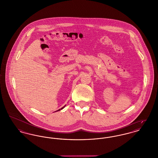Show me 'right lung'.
<instances>
[{
  "instance_id": "1",
  "label": "right lung",
  "mask_w": 158,
  "mask_h": 158,
  "mask_svg": "<svg viewBox=\"0 0 158 158\" xmlns=\"http://www.w3.org/2000/svg\"><path fill=\"white\" fill-rule=\"evenodd\" d=\"M66 106V105H64V106H63V107H62V108H60V109H59V110H57V111H60V110H62V109H63V108H64V106ZM56 111H55V112H56Z\"/></svg>"
}]
</instances>
